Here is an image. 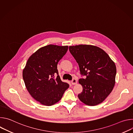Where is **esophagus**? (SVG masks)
Segmentation results:
<instances>
[{"label": "esophagus", "instance_id": "1", "mask_svg": "<svg viewBox=\"0 0 133 133\" xmlns=\"http://www.w3.org/2000/svg\"><path fill=\"white\" fill-rule=\"evenodd\" d=\"M71 83L72 85H76L77 84V80L76 79H73L71 81Z\"/></svg>", "mask_w": 133, "mask_h": 133}]
</instances>
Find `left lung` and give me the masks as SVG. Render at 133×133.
Here are the masks:
<instances>
[{
  "mask_svg": "<svg viewBox=\"0 0 133 133\" xmlns=\"http://www.w3.org/2000/svg\"><path fill=\"white\" fill-rule=\"evenodd\" d=\"M69 50L78 64L81 74L86 77L78 81L83 87L78 98L89 106L101 104L115 86V63L104 50L96 46L76 45L69 46Z\"/></svg>",
  "mask_w": 133,
  "mask_h": 133,
  "instance_id": "left-lung-1",
  "label": "left lung"
}]
</instances>
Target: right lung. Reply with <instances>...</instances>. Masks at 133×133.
Returning a JSON list of instances; mask_svg holds the SVG:
<instances>
[{"label":"right lung","mask_w":133,"mask_h":133,"mask_svg":"<svg viewBox=\"0 0 133 133\" xmlns=\"http://www.w3.org/2000/svg\"><path fill=\"white\" fill-rule=\"evenodd\" d=\"M68 46L49 45L40 48L28 58L23 71L26 87L32 97L41 104L51 106L59 102L69 85L58 75L57 64ZM57 75L56 78L54 76Z\"/></svg>","instance_id":"add662e5"}]
</instances>
